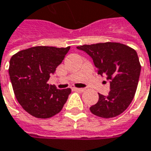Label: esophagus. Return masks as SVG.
Masks as SVG:
<instances>
[{
  "instance_id": "1",
  "label": "esophagus",
  "mask_w": 151,
  "mask_h": 151,
  "mask_svg": "<svg viewBox=\"0 0 151 151\" xmlns=\"http://www.w3.org/2000/svg\"><path fill=\"white\" fill-rule=\"evenodd\" d=\"M73 90L75 91H78V92H84V91H85L84 88H73Z\"/></svg>"
}]
</instances>
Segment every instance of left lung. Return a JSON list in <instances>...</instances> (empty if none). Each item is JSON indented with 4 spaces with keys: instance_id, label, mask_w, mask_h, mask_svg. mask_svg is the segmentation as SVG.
I'll list each match as a JSON object with an SVG mask.
<instances>
[{
    "instance_id": "1",
    "label": "left lung",
    "mask_w": 151,
    "mask_h": 151,
    "mask_svg": "<svg viewBox=\"0 0 151 151\" xmlns=\"http://www.w3.org/2000/svg\"><path fill=\"white\" fill-rule=\"evenodd\" d=\"M93 60L97 73L106 76L110 84L107 96L99 94V100L90 108L102 118H113L126 110L137 90L141 66L137 52L119 42H104L78 46Z\"/></svg>"
}]
</instances>
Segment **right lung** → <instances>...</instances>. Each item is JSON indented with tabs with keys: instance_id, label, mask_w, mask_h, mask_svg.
I'll list each match as a JSON object with an SVG mask.
<instances>
[{
	"instance_id": "right-lung-1",
	"label": "right lung",
	"mask_w": 151,
	"mask_h": 151,
	"mask_svg": "<svg viewBox=\"0 0 151 151\" xmlns=\"http://www.w3.org/2000/svg\"><path fill=\"white\" fill-rule=\"evenodd\" d=\"M70 47L37 46L12 56L9 76L15 96L23 109L34 117L47 119L62 109L71 89L59 90L48 84Z\"/></svg>"
}]
</instances>
